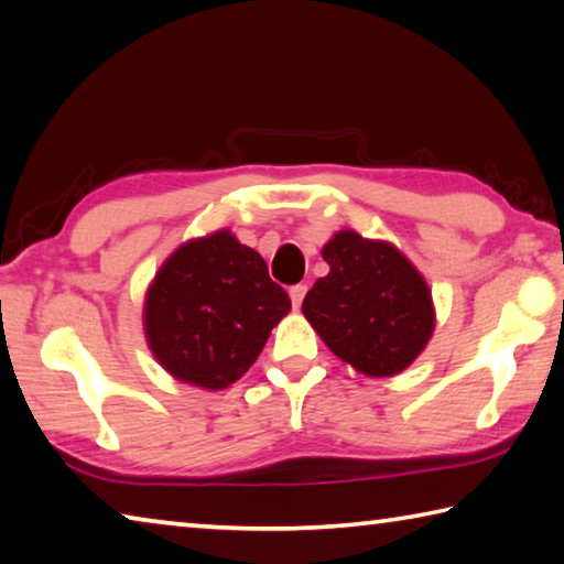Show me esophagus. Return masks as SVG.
<instances>
[{
  "mask_svg": "<svg viewBox=\"0 0 564 564\" xmlns=\"http://www.w3.org/2000/svg\"><path fill=\"white\" fill-rule=\"evenodd\" d=\"M305 291H308V289H305L303 283H301V285H293V289H291V303H293L295 311L301 308V303H303V299H305Z\"/></svg>",
  "mask_w": 564,
  "mask_h": 564,
  "instance_id": "1",
  "label": "esophagus"
}]
</instances>
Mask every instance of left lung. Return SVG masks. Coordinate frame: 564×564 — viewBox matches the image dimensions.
Returning a JSON list of instances; mask_svg holds the SVG:
<instances>
[{"label": "left lung", "instance_id": "left-lung-1", "mask_svg": "<svg viewBox=\"0 0 564 564\" xmlns=\"http://www.w3.org/2000/svg\"><path fill=\"white\" fill-rule=\"evenodd\" d=\"M330 271L303 301L305 321L321 340L367 377H392L432 340L436 311L416 265L394 243L352 229L323 247Z\"/></svg>", "mask_w": 564, "mask_h": 564}]
</instances>
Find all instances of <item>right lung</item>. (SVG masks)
Here are the masks:
<instances>
[{
	"label": "right lung",
	"mask_w": 564,
	"mask_h": 564,
	"mask_svg": "<svg viewBox=\"0 0 564 564\" xmlns=\"http://www.w3.org/2000/svg\"><path fill=\"white\" fill-rule=\"evenodd\" d=\"M289 311L261 253L219 229L167 256L148 285L142 325L162 370L214 392L247 375Z\"/></svg>",
	"instance_id": "1"
}]
</instances>
